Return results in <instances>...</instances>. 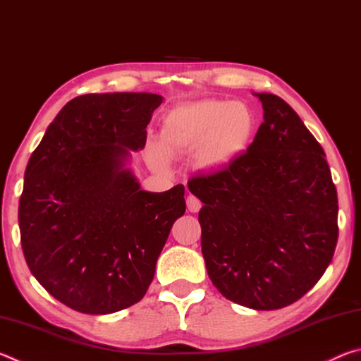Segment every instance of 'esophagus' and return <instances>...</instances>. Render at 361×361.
Segmentation results:
<instances>
[{
	"mask_svg": "<svg viewBox=\"0 0 361 361\" xmlns=\"http://www.w3.org/2000/svg\"><path fill=\"white\" fill-rule=\"evenodd\" d=\"M186 205H188V210L191 213H197L200 210V207H202V202L195 197V195L189 194L188 199H186Z\"/></svg>",
	"mask_w": 361,
	"mask_h": 361,
	"instance_id": "obj_1",
	"label": "esophagus"
}]
</instances>
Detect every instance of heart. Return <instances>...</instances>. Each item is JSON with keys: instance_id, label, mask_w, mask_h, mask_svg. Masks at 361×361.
<instances>
[{"instance_id": "heart-1", "label": "heart", "mask_w": 361, "mask_h": 361, "mask_svg": "<svg viewBox=\"0 0 361 361\" xmlns=\"http://www.w3.org/2000/svg\"><path fill=\"white\" fill-rule=\"evenodd\" d=\"M255 132V116L240 102L200 100L175 106L164 116L159 145L149 148L159 166L169 156L192 154L202 169H221L242 154Z\"/></svg>"}]
</instances>
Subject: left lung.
<instances>
[{"mask_svg": "<svg viewBox=\"0 0 361 361\" xmlns=\"http://www.w3.org/2000/svg\"><path fill=\"white\" fill-rule=\"evenodd\" d=\"M264 122L247 152L188 188L207 272L229 301L274 310L302 298L338 243V192L325 151L288 103L256 94Z\"/></svg>", "mask_w": 361, "mask_h": 361, "instance_id": "1", "label": "left lung"}]
</instances>
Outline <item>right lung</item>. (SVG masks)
I'll use <instances>...</instances> for the list:
<instances>
[{"instance_id": "add662e5", "label": "right lung", "mask_w": 361, "mask_h": 361, "mask_svg": "<svg viewBox=\"0 0 361 361\" xmlns=\"http://www.w3.org/2000/svg\"><path fill=\"white\" fill-rule=\"evenodd\" d=\"M162 97L85 94L60 109L33 151L19 202L20 243L35 279L70 309L113 314L145 296L185 186L142 191L126 167L143 149Z\"/></svg>"}]
</instances>
